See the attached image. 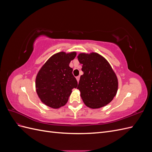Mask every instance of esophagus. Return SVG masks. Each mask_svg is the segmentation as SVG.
<instances>
[{"label":"esophagus","instance_id":"esophagus-1","mask_svg":"<svg viewBox=\"0 0 152 152\" xmlns=\"http://www.w3.org/2000/svg\"><path fill=\"white\" fill-rule=\"evenodd\" d=\"M76 79H77V82H79V80H80V77H79V76H78V77H76Z\"/></svg>","mask_w":152,"mask_h":152}]
</instances>
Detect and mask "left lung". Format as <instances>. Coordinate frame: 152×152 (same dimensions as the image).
<instances>
[{
  "label": "left lung",
  "mask_w": 152,
  "mask_h": 152,
  "mask_svg": "<svg viewBox=\"0 0 152 152\" xmlns=\"http://www.w3.org/2000/svg\"><path fill=\"white\" fill-rule=\"evenodd\" d=\"M78 60L82 64L77 89L84 104L91 108H99L112 102L118 90L115 73L104 57L96 53H80Z\"/></svg>",
  "instance_id": "1"
}]
</instances>
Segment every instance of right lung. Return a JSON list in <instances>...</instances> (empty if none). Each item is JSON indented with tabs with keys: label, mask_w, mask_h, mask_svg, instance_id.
Here are the masks:
<instances>
[{
	"label": "right lung",
	"mask_w": 152,
	"mask_h": 152,
	"mask_svg": "<svg viewBox=\"0 0 152 152\" xmlns=\"http://www.w3.org/2000/svg\"><path fill=\"white\" fill-rule=\"evenodd\" d=\"M76 52H59L50 57L39 71L35 79L36 92L44 104L53 108L65 105L72 90L77 87L70 63Z\"/></svg>",
	"instance_id": "add662e5"
}]
</instances>
